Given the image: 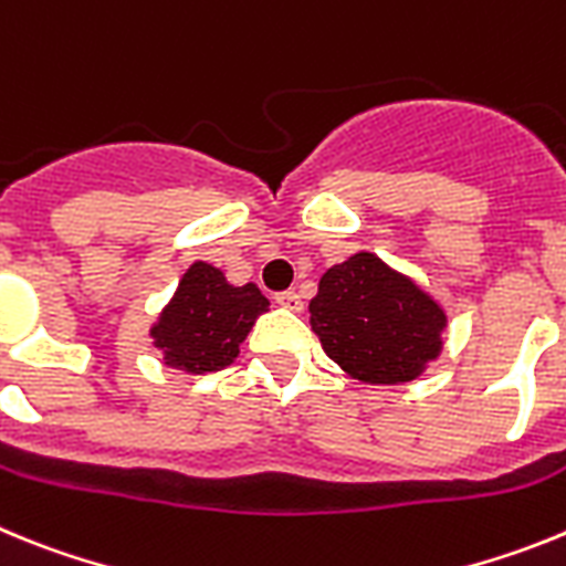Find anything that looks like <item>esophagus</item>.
<instances>
[{
	"label": "esophagus",
	"mask_w": 566,
	"mask_h": 566,
	"mask_svg": "<svg viewBox=\"0 0 566 566\" xmlns=\"http://www.w3.org/2000/svg\"><path fill=\"white\" fill-rule=\"evenodd\" d=\"M274 300H277V306L286 308V312H303V300H300L297 292H280L274 294Z\"/></svg>",
	"instance_id": "esophagus-1"
}]
</instances>
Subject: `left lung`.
Returning a JSON list of instances; mask_svg holds the SVG:
<instances>
[{"mask_svg":"<svg viewBox=\"0 0 566 566\" xmlns=\"http://www.w3.org/2000/svg\"><path fill=\"white\" fill-rule=\"evenodd\" d=\"M308 323L323 352L352 379L405 385L442 354L448 312L411 274L379 254L357 252L319 277Z\"/></svg>","mask_w":566,"mask_h":566,"instance_id":"left-lung-1","label":"left lung"}]
</instances>
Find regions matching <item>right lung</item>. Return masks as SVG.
<instances>
[{
    "instance_id": "add662e5",
    "label": "right lung",
    "mask_w": 566,
    "mask_h": 566,
    "mask_svg": "<svg viewBox=\"0 0 566 566\" xmlns=\"http://www.w3.org/2000/svg\"><path fill=\"white\" fill-rule=\"evenodd\" d=\"M269 297L254 283L232 286L207 260H195L181 283L149 326V339L164 365L184 374H212L232 365Z\"/></svg>"
}]
</instances>
